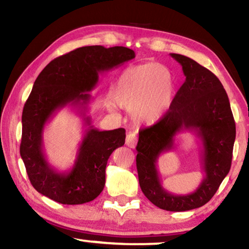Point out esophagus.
Returning a JSON list of instances; mask_svg holds the SVG:
<instances>
[{
	"instance_id": "esophagus-1",
	"label": "esophagus",
	"mask_w": 249,
	"mask_h": 249,
	"mask_svg": "<svg viewBox=\"0 0 249 249\" xmlns=\"http://www.w3.org/2000/svg\"><path fill=\"white\" fill-rule=\"evenodd\" d=\"M137 144V137L135 133H129L127 136H126V145H127L129 148H135Z\"/></svg>"
}]
</instances>
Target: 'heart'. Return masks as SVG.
Segmentation results:
<instances>
[{"mask_svg": "<svg viewBox=\"0 0 249 249\" xmlns=\"http://www.w3.org/2000/svg\"><path fill=\"white\" fill-rule=\"evenodd\" d=\"M176 84L171 71L157 62L130 66L117 78L109 91L112 102L129 109L135 123L154 125L165 119L175 102ZM109 112L115 113L112 104Z\"/></svg>", "mask_w": 249, "mask_h": 249, "instance_id": "1", "label": "heart"}]
</instances>
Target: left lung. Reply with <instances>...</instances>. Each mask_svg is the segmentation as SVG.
<instances>
[{
    "instance_id": "obj_1",
    "label": "left lung",
    "mask_w": 249,
    "mask_h": 249,
    "mask_svg": "<svg viewBox=\"0 0 249 249\" xmlns=\"http://www.w3.org/2000/svg\"><path fill=\"white\" fill-rule=\"evenodd\" d=\"M170 56L182 66L185 81L165 119L140 132L136 166L142 191L151 203L183 212L208 203L230 172L236 127L229 96L216 75L191 58ZM182 130L195 131L202 142L205 178L195 193L176 196L161 185L157 161L160 154L174 148L175 135Z\"/></svg>"
}]
</instances>
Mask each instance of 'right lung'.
Returning a JSON list of instances; mask_svg holds the SVG:
<instances>
[{"label": "right lung", "instance_id": "add662e5", "mask_svg": "<svg viewBox=\"0 0 249 249\" xmlns=\"http://www.w3.org/2000/svg\"><path fill=\"white\" fill-rule=\"evenodd\" d=\"M135 58L134 50L115 46H86L53 59L39 73L23 108L20 157L29 181L41 195L61 204L94 200L105 184L109 156L125 142V129L99 130L87 115L99 74ZM69 105L83 116L87 129L69 172L60 173L45 159L44 125L59 109Z\"/></svg>", "mask_w": 249, "mask_h": 249}]
</instances>
